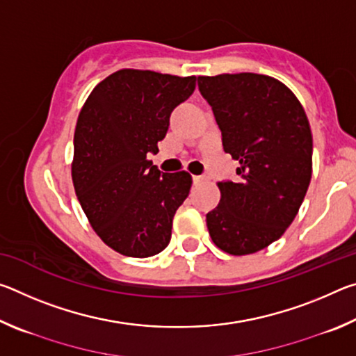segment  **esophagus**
Returning a JSON list of instances; mask_svg holds the SVG:
<instances>
[{"label":"esophagus","mask_w":356,"mask_h":356,"mask_svg":"<svg viewBox=\"0 0 356 356\" xmlns=\"http://www.w3.org/2000/svg\"><path fill=\"white\" fill-rule=\"evenodd\" d=\"M202 180H204L202 176H193V184H195V185H200Z\"/></svg>","instance_id":"obj_1"}]
</instances>
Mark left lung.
Returning <instances> with one entry per match:
<instances>
[{
  "instance_id": "left-lung-1",
  "label": "left lung",
  "mask_w": 356,
  "mask_h": 356,
  "mask_svg": "<svg viewBox=\"0 0 356 356\" xmlns=\"http://www.w3.org/2000/svg\"><path fill=\"white\" fill-rule=\"evenodd\" d=\"M212 106L222 147L238 161V182H218L221 200L207 213L213 243L252 254L278 240L297 216L311 182L312 134L300 100L268 75L197 76Z\"/></svg>"
}]
</instances>
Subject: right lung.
Wrapping results in <instances>:
<instances>
[{
  "mask_svg": "<svg viewBox=\"0 0 356 356\" xmlns=\"http://www.w3.org/2000/svg\"><path fill=\"white\" fill-rule=\"evenodd\" d=\"M196 76L120 69L92 89L76 120L72 182L84 215L111 250L149 257L171 240L172 218L191 188L186 171L161 172L147 160L171 111Z\"/></svg>",
  "mask_w": 356,
  "mask_h": 356,
  "instance_id": "obj_1",
  "label": "right lung"
}]
</instances>
